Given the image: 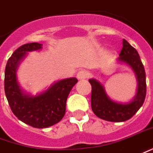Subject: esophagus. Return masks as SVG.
<instances>
[{
	"label": "esophagus",
	"instance_id": "obj_1",
	"mask_svg": "<svg viewBox=\"0 0 153 153\" xmlns=\"http://www.w3.org/2000/svg\"><path fill=\"white\" fill-rule=\"evenodd\" d=\"M88 76V74L87 71H85V70H80L79 72L77 74V78H78L79 79H86Z\"/></svg>",
	"mask_w": 153,
	"mask_h": 153
}]
</instances>
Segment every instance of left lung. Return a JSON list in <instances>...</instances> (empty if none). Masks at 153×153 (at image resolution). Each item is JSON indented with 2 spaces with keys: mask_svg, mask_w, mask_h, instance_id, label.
Masks as SVG:
<instances>
[{
  "mask_svg": "<svg viewBox=\"0 0 153 153\" xmlns=\"http://www.w3.org/2000/svg\"><path fill=\"white\" fill-rule=\"evenodd\" d=\"M118 60L130 66L136 74L137 91L136 96L128 103H118L110 99L104 88L98 80L89 79L92 86L91 108L94 114L101 119L109 122H124L130 119L143 104L146 93V73L139 54L130 44L123 39Z\"/></svg>",
  "mask_w": 153,
  "mask_h": 153,
  "instance_id": "left-lung-1",
  "label": "left lung"
}]
</instances>
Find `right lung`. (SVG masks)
Wrapping results in <instances>:
<instances>
[{
  "label": "right lung",
  "mask_w": 153,
  "mask_h": 153,
  "mask_svg": "<svg viewBox=\"0 0 153 153\" xmlns=\"http://www.w3.org/2000/svg\"><path fill=\"white\" fill-rule=\"evenodd\" d=\"M42 45L25 44L15 51L7 61L5 70V93L10 109L18 119L36 128H45L57 123L65 114L67 98L76 84V78L59 80L47 90L30 96L17 82L16 69L27 52L39 51Z\"/></svg>",
  "instance_id": "right-lung-1"
}]
</instances>
